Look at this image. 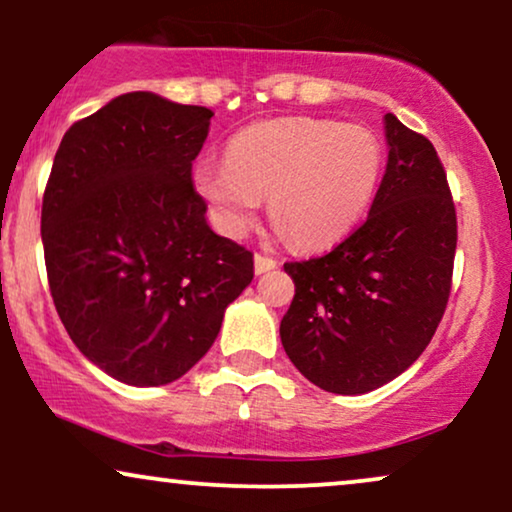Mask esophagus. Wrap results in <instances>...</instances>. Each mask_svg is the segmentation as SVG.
I'll use <instances>...</instances> for the list:
<instances>
[{
    "mask_svg": "<svg viewBox=\"0 0 512 512\" xmlns=\"http://www.w3.org/2000/svg\"><path fill=\"white\" fill-rule=\"evenodd\" d=\"M276 262L274 257H267V255H260V252H257L255 255V274H267V272H272V269H276Z\"/></svg>",
    "mask_w": 512,
    "mask_h": 512,
    "instance_id": "obj_1",
    "label": "esophagus"
}]
</instances>
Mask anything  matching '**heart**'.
<instances>
[{
	"label": "heart",
	"mask_w": 512,
	"mask_h": 512,
	"mask_svg": "<svg viewBox=\"0 0 512 512\" xmlns=\"http://www.w3.org/2000/svg\"><path fill=\"white\" fill-rule=\"evenodd\" d=\"M383 144L361 125L279 117L245 127L226 163L199 161L195 187L223 231L243 236L260 199L293 248L320 250L356 226L378 190Z\"/></svg>",
	"instance_id": "obj_1"
}]
</instances>
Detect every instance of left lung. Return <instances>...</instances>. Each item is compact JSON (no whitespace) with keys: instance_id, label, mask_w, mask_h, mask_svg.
Masks as SVG:
<instances>
[{"instance_id":"obj_1","label":"left lung","mask_w":512,"mask_h":512,"mask_svg":"<svg viewBox=\"0 0 512 512\" xmlns=\"http://www.w3.org/2000/svg\"><path fill=\"white\" fill-rule=\"evenodd\" d=\"M390 154L368 219L327 255L286 262L296 284L279 334L310 383L363 395L416 361L443 320L457 216L424 134L385 115Z\"/></svg>"}]
</instances>
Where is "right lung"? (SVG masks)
Returning <instances> with one entry per match:
<instances>
[{
    "label": "right lung",
    "instance_id": "right-lung-1",
    "mask_svg": "<svg viewBox=\"0 0 512 512\" xmlns=\"http://www.w3.org/2000/svg\"><path fill=\"white\" fill-rule=\"evenodd\" d=\"M211 117L125 93L74 122L55 154L40 216L52 301L76 349L120 383L185 375L255 274L192 185Z\"/></svg>",
    "mask_w": 512,
    "mask_h": 512
}]
</instances>
